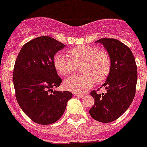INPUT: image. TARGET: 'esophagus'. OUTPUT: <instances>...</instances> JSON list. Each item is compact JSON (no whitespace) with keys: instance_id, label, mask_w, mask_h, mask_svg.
Here are the masks:
<instances>
[{"instance_id":"1","label":"esophagus","mask_w":147,"mask_h":147,"mask_svg":"<svg viewBox=\"0 0 147 147\" xmlns=\"http://www.w3.org/2000/svg\"><path fill=\"white\" fill-rule=\"evenodd\" d=\"M74 94L76 95V96H78V97H84L85 96V94H80V93H74Z\"/></svg>"}]
</instances>
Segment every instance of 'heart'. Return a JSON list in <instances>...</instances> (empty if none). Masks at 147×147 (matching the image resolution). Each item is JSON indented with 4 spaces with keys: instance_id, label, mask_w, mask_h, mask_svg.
<instances>
[{
    "instance_id": "obj_1",
    "label": "heart",
    "mask_w": 147,
    "mask_h": 147,
    "mask_svg": "<svg viewBox=\"0 0 147 147\" xmlns=\"http://www.w3.org/2000/svg\"><path fill=\"white\" fill-rule=\"evenodd\" d=\"M70 58L58 53L54 57L53 64L57 72L68 77L76 71L77 65L82 67V75H76L65 80L64 85L68 90L76 93H84L94 85L95 82L107 79L111 70V59L105 51L96 47L82 45L69 51Z\"/></svg>"
}]
</instances>
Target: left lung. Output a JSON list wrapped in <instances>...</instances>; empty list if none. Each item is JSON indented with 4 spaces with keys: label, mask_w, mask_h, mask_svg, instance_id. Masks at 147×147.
Here are the masks:
<instances>
[{
    "label": "left lung",
    "mask_w": 147,
    "mask_h": 147,
    "mask_svg": "<svg viewBox=\"0 0 147 147\" xmlns=\"http://www.w3.org/2000/svg\"><path fill=\"white\" fill-rule=\"evenodd\" d=\"M96 42L107 49L111 59V70L102 85L107 92L102 94L96 90L90 92L94 104L89 113L96 121L109 123L119 119L131 104L136 93L138 69L131 51L122 42L107 38Z\"/></svg>",
    "instance_id": "1"
}]
</instances>
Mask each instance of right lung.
<instances>
[{
    "instance_id": "add662e5",
    "label": "right lung",
    "mask_w": 147,
    "mask_h": 147,
    "mask_svg": "<svg viewBox=\"0 0 147 147\" xmlns=\"http://www.w3.org/2000/svg\"><path fill=\"white\" fill-rule=\"evenodd\" d=\"M65 46L51 37H38L25 44L16 59L13 75L16 98L35 123L50 125L59 120L72 97L69 91L53 90L62 82L53 57Z\"/></svg>"
}]
</instances>
